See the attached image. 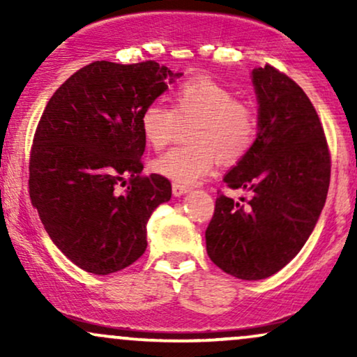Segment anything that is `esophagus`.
I'll return each instance as SVG.
<instances>
[{"label": "esophagus", "mask_w": 357, "mask_h": 357, "mask_svg": "<svg viewBox=\"0 0 357 357\" xmlns=\"http://www.w3.org/2000/svg\"><path fill=\"white\" fill-rule=\"evenodd\" d=\"M188 191H190V188L184 186V184H179V183L173 184V195L174 196H183V195H186Z\"/></svg>", "instance_id": "esophagus-1"}]
</instances>
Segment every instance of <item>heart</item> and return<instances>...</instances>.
Instances as JSON below:
<instances>
[{
	"label": "heart",
	"instance_id": "obj_1",
	"mask_svg": "<svg viewBox=\"0 0 357 357\" xmlns=\"http://www.w3.org/2000/svg\"><path fill=\"white\" fill-rule=\"evenodd\" d=\"M188 124L190 144L174 147L153 165L155 173L179 184L199 181L220 159L225 165L238 162L258 134L255 109L208 77L181 82L173 92V107L154 100L141 112L142 136L154 149L171 144Z\"/></svg>",
	"mask_w": 357,
	"mask_h": 357
}]
</instances>
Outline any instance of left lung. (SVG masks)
<instances>
[{"instance_id":"8db88e82","label":"left lung","mask_w":357,"mask_h":357,"mask_svg":"<svg viewBox=\"0 0 357 357\" xmlns=\"http://www.w3.org/2000/svg\"><path fill=\"white\" fill-rule=\"evenodd\" d=\"M258 134L223 178L248 198H216L208 225L213 264L241 280L284 268L312 233L331 181V153L321 119L305 92L272 65L252 72Z\"/></svg>"}]
</instances>
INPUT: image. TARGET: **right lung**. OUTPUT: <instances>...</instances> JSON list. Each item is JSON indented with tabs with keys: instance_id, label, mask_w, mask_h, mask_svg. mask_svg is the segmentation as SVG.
Listing matches in <instances>:
<instances>
[{
	"instance_id": "add662e5",
	"label": "right lung",
	"mask_w": 357,
	"mask_h": 357,
	"mask_svg": "<svg viewBox=\"0 0 357 357\" xmlns=\"http://www.w3.org/2000/svg\"><path fill=\"white\" fill-rule=\"evenodd\" d=\"M179 75L154 60L93 61L43 110L30 154L31 204L53 243L85 272L109 275L146 252V225L169 202L171 183L142 174L141 112Z\"/></svg>"
}]
</instances>
